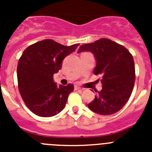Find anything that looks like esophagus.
Wrapping results in <instances>:
<instances>
[{"label": "esophagus", "instance_id": "1", "mask_svg": "<svg viewBox=\"0 0 152 152\" xmlns=\"http://www.w3.org/2000/svg\"><path fill=\"white\" fill-rule=\"evenodd\" d=\"M80 86H78V85L75 86V90H76V91H77V90H80Z\"/></svg>", "mask_w": 152, "mask_h": 152}]
</instances>
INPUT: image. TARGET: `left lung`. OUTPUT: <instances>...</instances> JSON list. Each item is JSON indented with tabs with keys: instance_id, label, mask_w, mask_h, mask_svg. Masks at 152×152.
I'll list each match as a JSON object with an SVG mask.
<instances>
[{
	"instance_id": "left-lung-1",
	"label": "left lung",
	"mask_w": 152,
	"mask_h": 152,
	"mask_svg": "<svg viewBox=\"0 0 152 152\" xmlns=\"http://www.w3.org/2000/svg\"><path fill=\"white\" fill-rule=\"evenodd\" d=\"M92 52L96 59L95 75H102V90L97 91L88 108L100 115L120 110L129 99L135 80L132 56L123 45L109 39L80 45L77 53Z\"/></svg>"
}]
</instances>
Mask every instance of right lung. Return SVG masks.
I'll use <instances>...</instances> for the list:
<instances>
[{"label":"right lung","mask_w":152,"mask_h":152,"mask_svg":"<svg viewBox=\"0 0 152 152\" xmlns=\"http://www.w3.org/2000/svg\"><path fill=\"white\" fill-rule=\"evenodd\" d=\"M79 44L65 46L45 39L27 47L17 64V80L21 97L26 107L41 117H51L65 107L74 86H58L53 75L61 68L62 61Z\"/></svg>","instance_id":"obj_1"}]
</instances>
